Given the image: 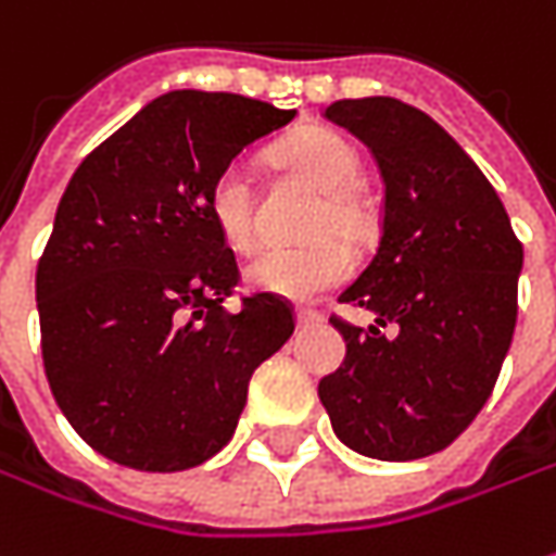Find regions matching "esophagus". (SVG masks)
I'll use <instances>...</instances> for the list:
<instances>
[{"label": "esophagus", "instance_id": "esophagus-1", "mask_svg": "<svg viewBox=\"0 0 556 556\" xmlns=\"http://www.w3.org/2000/svg\"><path fill=\"white\" fill-rule=\"evenodd\" d=\"M295 316H298V326H314V323H319V319H323V314H319V311H314V307H307V304H298Z\"/></svg>", "mask_w": 556, "mask_h": 556}]
</instances>
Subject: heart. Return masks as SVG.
I'll use <instances>...</instances> for the list:
<instances>
[{"instance_id": "heart-1", "label": "heart", "mask_w": 556, "mask_h": 556, "mask_svg": "<svg viewBox=\"0 0 556 556\" xmlns=\"http://www.w3.org/2000/svg\"><path fill=\"white\" fill-rule=\"evenodd\" d=\"M277 168L292 181L307 184L316 205L307 218V237L314 240L298 249H267L249 264L245 277L252 286L282 298L323 295L341 286L354 258L351 250L366 245L375 230V208L359 187V156L341 135L316 128L292 138L274 153ZM208 215L220 240L233 252H252L261 240V202L252 178L230 165L212 181ZM348 241L346 247L343 242Z\"/></svg>"}]
</instances>
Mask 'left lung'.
<instances>
[{"mask_svg": "<svg viewBox=\"0 0 556 556\" xmlns=\"http://www.w3.org/2000/svg\"><path fill=\"white\" fill-rule=\"evenodd\" d=\"M323 116L372 150L384 181L378 249L338 301L394 332L332 316L348 356L319 381V400L351 450L425 458L468 428L498 381L523 242L486 175L428 113L359 98Z\"/></svg>", "mask_w": 556, "mask_h": 556, "instance_id": "obj_1", "label": "left lung"}]
</instances>
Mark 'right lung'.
I'll use <instances>...</instances> for the list:
<instances>
[{
  "label": "right lung",
  "instance_id": "add662e5",
  "mask_svg": "<svg viewBox=\"0 0 556 556\" xmlns=\"http://www.w3.org/2000/svg\"><path fill=\"white\" fill-rule=\"evenodd\" d=\"M295 110L168 91L94 147L61 197L36 267L46 378L73 431L135 470H187L233 437L249 378L295 332L282 295L240 311L233 249L208 190Z\"/></svg>",
  "mask_w": 556,
  "mask_h": 556
}]
</instances>
